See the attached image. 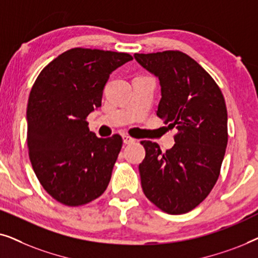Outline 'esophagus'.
<instances>
[{
  "label": "esophagus",
  "mask_w": 258,
  "mask_h": 258,
  "mask_svg": "<svg viewBox=\"0 0 258 258\" xmlns=\"http://www.w3.org/2000/svg\"><path fill=\"white\" fill-rule=\"evenodd\" d=\"M122 137H123V142H124V144H130V143L135 142V139H133L132 136L126 135V134H123Z\"/></svg>",
  "instance_id": "34e87169"
}]
</instances>
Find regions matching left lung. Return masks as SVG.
Listing matches in <instances>:
<instances>
[{
  "label": "left lung",
  "mask_w": 258,
  "mask_h": 258,
  "mask_svg": "<svg viewBox=\"0 0 258 258\" xmlns=\"http://www.w3.org/2000/svg\"><path fill=\"white\" fill-rule=\"evenodd\" d=\"M136 61L160 80L157 116L176 128L175 146L142 141L146 157L140 163L144 195L170 215L191 211L206 200L221 172L228 144V112L223 94L213 77L179 50L135 54Z\"/></svg>",
  "instance_id": "obj_1"
}]
</instances>
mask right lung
<instances>
[{"mask_svg": "<svg viewBox=\"0 0 258 258\" xmlns=\"http://www.w3.org/2000/svg\"><path fill=\"white\" fill-rule=\"evenodd\" d=\"M126 52L69 49L44 67L31 88L27 142L35 175L67 207L96 200L110 182L121 151L118 134L98 139L87 117L101 107L111 72L132 61Z\"/></svg>", "mask_w": 258, "mask_h": 258, "instance_id": "obj_1", "label": "right lung"}]
</instances>
